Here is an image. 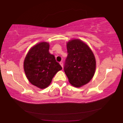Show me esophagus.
Segmentation results:
<instances>
[{"instance_id": "34e87169", "label": "esophagus", "mask_w": 123, "mask_h": 123, "mask_svg": "<svg viewBox=\"0 0 123 123\" xmlns=\"http://www.w3.org/2000/svg\"><path fill=\"white\" fill-rule=\"evenodd\" d=\"M59 64H60L61 66V67H62V68H63V62H62V61L60 62H59Z\"/></svg>"}]
</instances>
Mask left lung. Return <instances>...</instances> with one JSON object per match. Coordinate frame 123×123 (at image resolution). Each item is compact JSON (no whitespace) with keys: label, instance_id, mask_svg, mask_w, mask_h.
<instances>
[{"label":"left lung","instance_id":"1","mask_svg":"<svg viewBox=\"0 0 123 123\" xmlns=\"http://www.w3.org/2000/svg\"><path fill=\"white\" fill-rule=\"evenodd\" d=\"M68 56L64 71L69 82L75 87L87 84L94 76L96 59L89 46L78 38L67 43Z\"/></svg>","mask_w":123,"mask_h":123}]
</instances>
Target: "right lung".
Wrapping results in <instances>:
<instances>
[{
    "label": "right lung",
    "mask_w": 123,
    "mask_h": 123,
    "mask_svg": "<svg viewBox=\"0 0 123 123\" xmlns=\"http://www.w3.org/2000/svg\"><path fill=\"white\" fill-rule=\"evenodd\" d=\"M49 49L48 42H40L30 49L24 61V69L28 81L42 89L49 86L54 75L62 69Z\"/></svg>",
    "instance_id": "add662e5"
}]
</instances>
